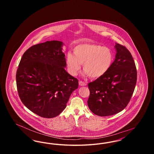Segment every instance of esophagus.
<instances>
[{"label": "esophagus", "mask_w": 154, "mask_h": 154, "mask_svg": "<svg viewBox=\"0 0 154 154\" xmlns=\"http://www.w3.org/2000/svg\"><path fill=\"white\" fill-rule=\"evenodd\" d=\"M79 85L80 86H86L87 85V83L85 82L82 81H79Z\"/></svg>", "instance_id": "esophagus-1"}]
</instances>
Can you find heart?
<instances>
[{"label": "heart", "instance_id": "obj_1", "mask_svg": "<svg viewBox=\"0 0 154 154\" xmlns=\"http://www.w3.org/2000/svg\"><path fill=\"white\" fill-rule=\"evenodd\" d=\"M73 53L69 52L66 58L67 71L72 75L77 74L82 65L85 74L100 78L110 70L114 59L110 48L99 44H79L74 48Z\"/></svg>", "mask_w": 154, "mask_h": 154}]
</instances>
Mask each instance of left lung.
Returning <instances> with one entry per match:
<instances>
[{
    "mask_svg": "<svg viewBox=\"0 0 154 154\" xmlns=\"http://www.w3.org/2000/svg\"><path fill=\"white\" fill-rule=\"evenodd\" d=\"M115 48L117 54L110 70L88 85V107L100 117L112 116L124 110L130 102L137 81L136 67L131 52L118 43Z\"/></svg>",
    "mask_w": 154,
    "mask_h": 154,
    "instance_id": "1",
    "label": "left lung"
}]
</instances>
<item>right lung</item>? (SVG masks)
I'll list each match as a JSON object with an SVG mask.
<instances>
[{"instance_id":"right-lung-1","label":"right lung","mask_w":154,"mask_h":154,"mask_svg":"<svg viewBox=\"0 0 154 154\" xmlns=\"http://www.w3.org/2000/svg\"><path fill=\"white\" fill-rule=\"evenodd\" d=\"M62 42L34 45L22 55L16 74L18 95L23 104L42 117L58 116L66 107L79 81L68 73Z\"/></svg>"}]
</instances>
